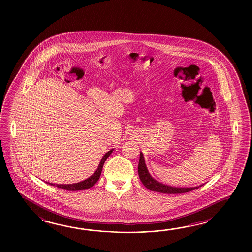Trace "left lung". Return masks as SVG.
<instances>
[{
	"label": "left lung",
	"mask_w": 252,
	"mask_h": 252,
	"mask_svg": "<svg viewBox=\"0 0 252 252\" xmlns=\"http://www.w3.org/2000/svg\"><path fill=\"white\" fill-rule=\"evenodd\" d=\"M138 172H139V177L140 178V181L144 185L146 188L151 191H155L158 193H188L190 191H193L194 189H197L199 187H194V188H173L169 187L167 185H164L162 183H159L151 177L150 173L148 171V168L145 164L144 157L143 154H139V166H138ZM202 187V186H200Z\"/></svg>",
	"instance_id": "left-lung-1"
}]
</instances>
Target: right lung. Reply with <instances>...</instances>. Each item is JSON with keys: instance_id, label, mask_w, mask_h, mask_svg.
I'll use <instances>...</instances> for the list:
<instances>
[{"instance_id": "add662e5", "label": "right lung", "mask_w": 252, "mask_h": 252, "mask_svg": "<svg viewBox=\"0 0 252 252\" xmlns=\"http://www.w3.org/2000/svg\"><path fill=\"white\" fill-rule=\"evenodd\" d=\"M113 150H111L110 151H108L107 153L105 155L102 157V160L100 162L98 168H97L96 171L94 172L91 177H88L86 180L82 181V182L76 183V184H70V185H56L58 188H62L64 190H67V191H80V190H86L88 188H92L95 183L99 180L100 176H101V173H102V166L104 162L106 161L108 158V157L112 154ZM48 185H51V186H55V184L52 183H48Z\"/></svg>"}]
</instances>
